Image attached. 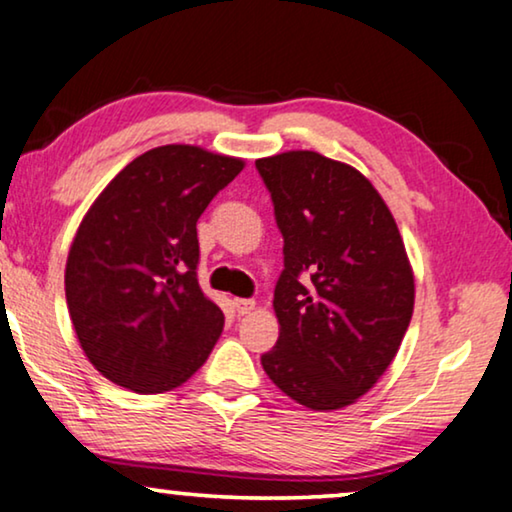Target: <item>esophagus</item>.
I'll return each instance as SVG.
<instances>
[{"mask_svg":"<svg viewBox=\"0 0 512 512\" xmlns=\"http://www.w3.org/2000/svg\"><path fill=\"white\" fill-rule=\"evenodd\" d=\"M255 299H234V308L239 315H248L255 311Z\"/></svg>","mask_w":512,"mask_h":512,"instance_id":"esophagus-1","label":"esophagus"}]
</instances>
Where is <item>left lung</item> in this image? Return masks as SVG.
Segmentation results:
<instances>
[{"label": "left lung", "mask_w": 512, "mask_h": 512, "mask_svg": "<svg viewBox=\"0 0 512 512\" xmlns=\"http://www.w3.org/2000/svg\"><path fill=\"white\" fill-rule=\"evenodd\" d=\"M255 167L283 234L273 290L280 336L262 366L287 397L336 410L371 390L397 355L415 301L390 208L348 164L313 150Z\"/></svg>", "instance_id": "obj_1"}]
</instances>
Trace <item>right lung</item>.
Instances as JSON below:
<instances>
[{
  "instance_id": "add662e5",
  "label": "right lung",
  "mask_w": 512,
  "mask_h": 512,
  "mask_svg": "<svg viewBox=\"0 0 512 512\" xmlns=\"http://www.w3.org/2000/svg\"><path fill=\"white\" fill-rule=\"evenodd\" d=\"M243 160L160 146L129 162L71 243L64 290L92 366L139 394L183 385L211 355L225 315L197 280V220Z\"/></svg>"
}]
</instances>
